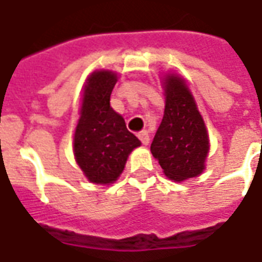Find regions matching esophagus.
<instances>
[{
  "label": "esophagus",
  "instance_id": "esophagus-1",
  "mask_svg": "<svg viewBox=\"0 0 262 262\" xmlns=\"http://www.w3.org/2000/svg\"><path fill=\"white\" fill-rule=\"evenodd\" d=\"M137 137L140 139V141L144 144V146H147L148 143H150V136H148V133H147V130H141L139 135H137Z\"/></svg>",
  "mask_w": 262,
  "mask_h": 262
}]
</instances>
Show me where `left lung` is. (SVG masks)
<instances>
[{"label": "left lung", "instance_id": "obj_1", "mask_svg": "<svg viewBox=\"0 0 262 262\" xmlns=\"http://www.w3.org/2000/svg\"><path fill=\"white\" fill-rule=\"evenodd\" d=\"M164 90L165 111L151 143V152L170 180L182 182L204 170L210 140L185 80L178 75H166Z\"/></svg>", "mask_w": 262, "mask_h": 262}]
</instances>
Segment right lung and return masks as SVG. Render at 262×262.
Segmentation results:
<instances>
[{
  "mask_svg": "<svg viewBox=\"0 0 262 262\" xmlns=\"http://www.w3.org/2000/svg\"><path fill=\"white\" fill-rule=\"evenodd\" d=\"M118 82L115 72L96 71L87 77L80 118L73 137L77 165L92 183H114L132 151L141 144L126 129L125 119L111 108L110 98Z\"/></svg>",
  "mask_w": 262,
  "mask_h": 262,
  "instance_id": "right-lung-1",
  "label": "right lung"
}]
</instances>
